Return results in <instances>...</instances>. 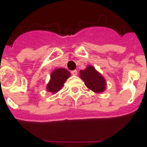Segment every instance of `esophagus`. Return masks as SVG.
Instances as JSON below:
<instances>
[{
    "mask_svg": "<svg viewBox=\"0 0 147 147\" xmlns=\"http://www.w3.org/2000/svg\"><path fill=\"white\" fill-rule=\"evenodd\" d=\"M71 75H73V76H76L77 74H78V71H76V70H73V71H71Z\"/></svg>",
    "mask_w": 147,
    "mask_h": 147,
    "instance_id": "obj_1",
    "label": "esophagus"
}]
</instances>
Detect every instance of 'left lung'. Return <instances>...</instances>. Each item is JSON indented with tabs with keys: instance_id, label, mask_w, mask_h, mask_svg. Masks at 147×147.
<instances>
[{
	"instance_id": "8db88e82",
	"label": "left lung",
	"mask_w": 147,
	"mask_h": 147,
	"mask_svg": "<svg viewBox=\"0 0 147 147\" xmlns=\"http://www.w3.org/2000/svg\"><path fill=\"white\" fill-rule=\"evenodd\" d=\"M80 77L84 81L86 87L93 92L100 93L105 91L106 81L105 78L92 65H88L84 70H81Z\"/></svg>"
}]
</instances>
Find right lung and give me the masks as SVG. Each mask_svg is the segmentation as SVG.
<instances>
[{
	"label": "right lung",
	"instance_id": "obj_1",
	"mask_svg": "<svg viewBox=\"0 0 147 147\" xmlns=\"http://www.w3.org/2000/svg\"><path fill=\"white\" fill-rule=\"evenodd\" d=\"M70 76V72L63 68L55 69L50 76V80L47 84V89L48 92L55 94L62 89V86Z\"/></svg>",
	"mask_w": 147,
	"mask_h": 147
}]
</instances>
